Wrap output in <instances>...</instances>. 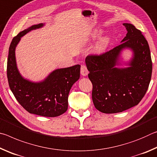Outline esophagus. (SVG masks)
<instances>
[{"label":"esophagus","instance_id":"obj_1","mask_svg":"<svg viewBox=\"0 0 157 157\" xmlns=\"http://www.w3.org/2000/svg\"><path fill=\"white\" fill-rule=\"evenodd\" d=\"M80 73H81V74H82V75H83V76H86V75H88L89 71H88V69H87L86 65L82 64V65L81 66Z\"/></svg>","mask_w":157,"mask_h":157}]
</instances>
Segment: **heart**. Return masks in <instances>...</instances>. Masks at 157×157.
Listing matches in <instances>:
<instances>
[{
	"label": "heart",
	"instance_id": "b5f03b06",
	"mask_svg": "<svg viewBox=\"0 0 157 157\" xmlns=\"http://www.w3.org/2000/svg\"><path fill=\"white\" fill-rule=\"evenodd\" d=\"M108 44H109V39L107 38H104L101 39L99 42V44H98V46H97L98 50H99V51H102V50H104L106 48H107Z\"/></svg>",
	"mask_w": 157,
	"mask_h": 157
}]
</instances>
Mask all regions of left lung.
<instances>
[{"label":"left lung","mask_w":157,"mask_h":157,"mask_svg":"<svg viewBox=\"0 0 157 157\" xmlns=\"http://www.w3.org/2000/svg\"><path fill=\"white\" fill-rule=\"evenodd\" d=\"M127 33L122 43L100 55L86 57L88 77L93 84L95 107L105 113L122 112L137 105L145 95L151 80L150 50L141 31L131 23H123ZM129 47L134 57L129 67L118 69L121 50Z\"/></svg>","instance_id":"1"}]
</instances>
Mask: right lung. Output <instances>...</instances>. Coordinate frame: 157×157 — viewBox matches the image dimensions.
Instances as JSON below:
<instances>
[{"mask_svg":"<svg viewBox=\"0 0 157 157\" xmlns=\"http://www.w3.org/2000/svg\"><path fill=\"white\" fill-rule=\"evenodd\" d=\"M42 26L43 23L34 25L13 38L9 48L7 76L15 98L26 111L41 116L56 117L67 110L69 91L79 78L80 65L57 69L39 83L31 82L21 77L16 63V46L21 36Z\"/></svg>","mask_w":157,"mask_h":157,"instance_id":"add662e5","label":"right lung"}]
</instances>
